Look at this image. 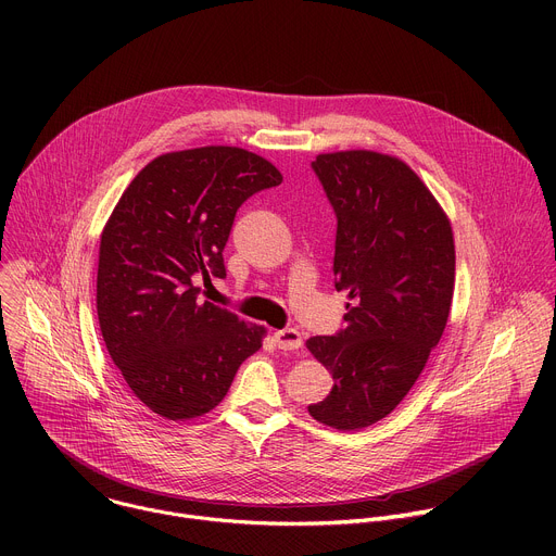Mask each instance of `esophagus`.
<instances>
[{
  "mask_svg": "<svg viewBox=\"0 0 556 556\" xmlns=\"http://www.w3.org/2000/svg\"><path fill=\"white\" fill-rule=\"evenodd\" d=\"M275 341L279 350H299L303 345V339L296 330L288 328V330H277L275 332Z\"/></svg>",
  "mask_w": 556,
  "mask_h": 556,
  "instance_id": "esophagus-1",
  "label": "esophagus"
}]
</instances>
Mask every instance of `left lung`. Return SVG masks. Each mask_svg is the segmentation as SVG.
<instances>
[{"mask_svg": "<svg viewBox=\"0 0 556 556\" xmlns=\"http://www.w3.org/2000/svg\"><path fill=\"white\" fill-rule=\"evenodd\" d=\"M337 213L334 288L348 290L345 328L307 350L334 378L307 412L339 431L387 418L422 374L446 328L455 244L446 213L409 165L352 149L312 163Z\"/></svg>", "mask_w": 556, "mask_h": 556, "instance_id": "1", "label": "left lung"}]
</instances>
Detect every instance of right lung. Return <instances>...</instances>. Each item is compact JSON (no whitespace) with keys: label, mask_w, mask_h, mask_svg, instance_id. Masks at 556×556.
<instances>
[{"label":"right lung","mask_w":556,"mask_h":556,"mask_svg":"<svg viewBox=\"0 0 556 556\" xmlns=\"http://www.w3.org/2000/svg\"><path fill=\"white\" fill-rule=\"evenodd\" d=\"M281 180L266 157L211 144L153 157L114 206L99 249V324L114 365L153 414H208L262 348V326L202 301L195 283L226 277L237 208Z\"/></svg>","instance_id":"add662e5"}]
</instances>
